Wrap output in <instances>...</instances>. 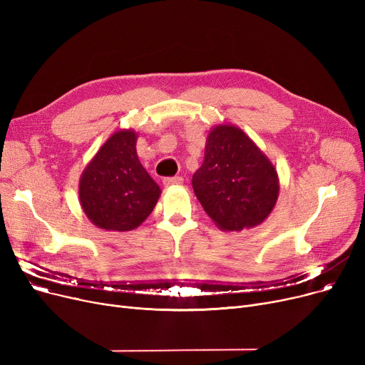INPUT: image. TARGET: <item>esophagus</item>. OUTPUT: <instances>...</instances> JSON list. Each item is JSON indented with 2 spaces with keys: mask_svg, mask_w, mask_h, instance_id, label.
<instances>
[{
  "mask_svg": "<svg viewBox=\"0 0 365 365\" xmlns=\"http://www.w3.org/2000/svg\"><path fill=\"white\" fill-rule=\"evenodd\" d=\"M163 183H164L165 187L180 186V185H183V178H179V176H176V178H165V179L163 180Z\"/></svg>",
  "mask_w": 365,
  "mask_h": 365,
  "instance_id": "34e87169",
  "label": "esophagus"
}]
</instances>
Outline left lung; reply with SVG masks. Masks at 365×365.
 Returning <instances> with one entry per match:
<instances>
[{
	"instance_id": "8db88e82",
	"label": "left lung",
	"mask_w": 365,
	"mask_h": 365,
	"mask_svg": "<svg viewBox=\"0 0 365 365\" xmlns=\"http://www.w3.org/2000/svg\"><path fill=\"white\" fill-rule=\"evenodd\" d=\"M194 192L208 217L226 232L260 225L272 213L279 194L271 160L237 125L210 130L202 165L192 176Z\"/></svg>"
}]
</instances>
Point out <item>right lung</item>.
I'll list each match as a JSON object with an SVG mask.
<instances>
[{"label":"right lung","instance_id":"add662e5","mask_svg":"<svg viewBox=\"0 0 365 365\" xmlns=\"http://www.w3.org/2000/svg\"><path fill=\"white\" fill-rule=\"evenodd\" d=\"M138 133L115 131L96 152L80 178V204L88 220L105 231L139 227L161 195L160 186L140 164Z\"/></svg>","mask_w":365,"mask_h":365}]
</instances>
